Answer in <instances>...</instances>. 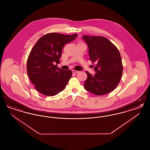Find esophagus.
<instances>
[{"label": "esophagus", "mask_w": 150, "mask_h": 150, "mask_svg": "<svg viewBox=\"0 0 150 150\" xmlns=\"http://www.w3.org/2000/svg\"><path fill=\"white\" fill-rule=\"evenodd\" d=\"M72 71V73H73V74H78L79 72L78 71H76V70H73Z\"/></svg>", "instance_id": "34e87169"}]
</instances>
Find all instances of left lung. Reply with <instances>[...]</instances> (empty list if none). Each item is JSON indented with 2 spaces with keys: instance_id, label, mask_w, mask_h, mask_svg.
<instances>
[{
  "instance_id": "8db88e82",
  "label": "left lung",
  "mask_w": 150,
  "mask_h": 150,
  "mask_svg": "<svg viewBox=\"0 0 150 150\" xmlns=\"http://www.w3.org/2000/svg\"><path fill=\"white\" fill-rule=\"evenodd\" d=\"M88 46L90 60L96 63L94 75L88 71L84 86L95 95L102 96L111 92L118 86L122 74L121 55L116 47L106 38L83 36Z\"/></svg>"
}]
</instances>
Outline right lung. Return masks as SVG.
<instances>
[{
	"instance_id": "1",
	"label": "right lung",
	"mask_w": 150,
	"mask_h": 150,
	"mask_svg": "<svg viewBox=\"0 0 150 150\" xmlns=\"http://www.w3.org/2000/svg\"><path fill=\"white\" fill-rule=\"evenodd\" d=\"M71 35L52 33L42 36L31 50L27 72L36 89L43 95L53 96L64 91L71 77L70 70L57 67L64 45L76 39Z\"/></svg>"
}]
</instances>
